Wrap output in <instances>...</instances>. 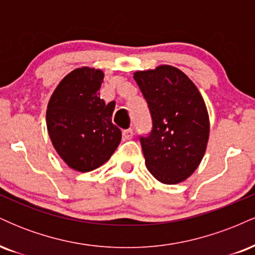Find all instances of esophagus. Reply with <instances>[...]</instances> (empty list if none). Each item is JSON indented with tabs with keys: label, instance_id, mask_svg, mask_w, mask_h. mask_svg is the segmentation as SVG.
Masks as SVG:
<instances>
[{
	"label": "esophagus",
	"instance_id": "1",
	"mask_svg": "<svg viewBox=\"0 0 255 255\" xmlns=\"http://www.w3.org/2000/svg\"><path fill=\"white\" fill-rule=\"evenodd\" d=\"M124 137H125V140H129V139H131V137H133V129H126V130H124Z\"/></svg>",
	"mask_w": 255,
	"mask_h": 255
}]
</instances>
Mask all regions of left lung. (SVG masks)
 <instances>
[{
	"instance_id": "left-lung-1",
	"label": "left lung",
	"mask_w": 255,
	"mask_h": 255,
	"mask_svg": "<svg viewBox=\"0 0 255 255\" xmlns=\"http://www.w3.org/2000/svg\"><path fill=\"white\" fill-rule=\"evenodd\" d=\"M148 104L152 130L140 136L145 164L159 182L176 184L200 164L210 135L206 105L193 81L176 67L134 73Z\"/></svg>"
}]
</instances>
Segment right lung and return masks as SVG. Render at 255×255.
Instances as JSON below:
<instances>
[{
    "instance_id": "1",
    "label": "right lung",
    "mask_w": 255,
    "mask_h": 255,
    "mask_svg": "<svg viewBox=\"0 0 255 255\" xmlns=\"http://www.w3.org/2000/svg\"><path fill=\"white\" fill-rule=\"evenodd\" d=\"M103 79L101 69H74L60 81L48 103L46 127L52 145L69 168L80 172L103 165L122 137L111 122L115 102L105 104L99 97Z\"/></svg>"
}]
</instances>
